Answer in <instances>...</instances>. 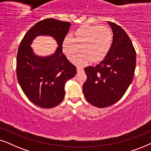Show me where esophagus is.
<instances>
[{"instance_id":"34e87169","label":"esophagus","mask_w":151,"mask_h":151,"mask_svg":"<svg viewBox=\"0 0 151 151\" xmlns=\"http://www.w3.org/2000/svg\"><path fill=\"white\" fill-rule=\"evenodd\" d=\"M77 72H83V69L82 68H79V67H78L77 68Z\"/></svg>"}]
</instances>
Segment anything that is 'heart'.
I'll list each match as a JSON object with an SVG mask.
<instances>
[{
  "instance_id": "heart-1",
  "label": "heart",
  "mask_w": 151,
  "mask_h": 151,
  "mask_svg": "<svg viewBox=\"0 0 151 151\" xmlns=\"http://www.w3.org/2000/svg\"><path fill=\"white\" fill-rule=\"evenodd\" d=\"M71 37L67 36L62 42L63 53L69 60L79 65H85L90 61L98 63L105 59L111 47L113 35L106 26L83 25L72 32Z\"/></svg>"
}]
</instances>
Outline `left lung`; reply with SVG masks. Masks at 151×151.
Listing matches in <instances>:
<instances>
[{
  "label": "left lung",
  "instance_id": "left-lung-1",
  "mask_svg": "<svg viewBox=\"0 0 151 151\" xmlns=\"http://www.w3.org/2000/svg\"><path fill=\"white\" fill-rule=\"evenodd\" d=\"M108 24L113 41L108 55L95 67L84 69L87 75L84 96L97 108L108 107L121 99L132 83L136 67V52L129 37L119 25Z\"/></svg>",
  "mask_w": 151,
  "mask_h": 151
}]
</instances>
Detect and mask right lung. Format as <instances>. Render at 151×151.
I'll return each instance as SVG.
<instances>
[{"label": "right lung", "mask_w": 151, "mask_h": 151, "mask_svg": "<svg viewBox=\"0 0 151 151\" xmlns=\"http://www.w3.org/2000/svg\"><path fill=\"white\" fill-rule=\"evenodd\" d=\"M70 26L69 22L42 20L28 30L20 43L17 57L18 81L28 99L40 108L59 105L65 96V82L77 73V68L62 50V42ZM43 35L55 37L59 45L55 53L48 57L35 55L30 46L36 37Z\"/></svg>", "instance_id": "add662e5"}]
</instances>
